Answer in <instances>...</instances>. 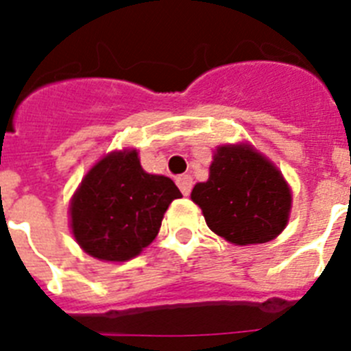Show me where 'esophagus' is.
I'll return each mask as SVG.
<instances>
[{
  "label": "esophagus",
  "instance_id": "34e87169",
  "mask_svg": "<svg viewBox=\"0 0 351 351\" xmlns=\"http://www.w3.org/2000/svg\"><path fill=\"white\" fill-rule=\"evenodd\" d=\"M176 182H178L179 190H181V193L184 195V197H188V195L191 193V188H193V179H191L190 176H179V178L176 179Z\"/></svg>",
  "mask_w": 351,
  "mask_h": 351
}]
</instances>
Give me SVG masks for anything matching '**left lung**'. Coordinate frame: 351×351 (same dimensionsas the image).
Returning a JSON list of instances; mask_svg holds the SVG:
<instances>
[{"mask_svg":"<svg viewBox=\"0 0 351 351\" xmlns=\"http://www.w3.org/2000/svg\"><path fill=\"white\" fill-rule=\"evenodd\" d=\"M191 200L202 209L210 230L237 246L278 237L291 209L283 173L247 144L219 145L209 179L195 184Z\"/></svg>","mask_w":351,"mask_h":351,"instance_id":"8db88e82","label":"left lung"}]
</instances>
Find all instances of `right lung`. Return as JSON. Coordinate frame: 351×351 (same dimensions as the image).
<instances>
[{"instance_id": "add662e5", "label": "right lung", "mask_w": 351, "mask_h": 351, "mask_svg": "<svg viewBox=\"0 0 351 351\" xmlns=\"http://www.w3.org/2000/svg\"><path fill=\"white\" fill-rule=\"evenodd\" d=\"M181 197L172 179L142 169L137 149L114 151L86 173L71 198V232L88 255L126 262L153 243L165 210Z\"/></svg>"}]
</instances>
